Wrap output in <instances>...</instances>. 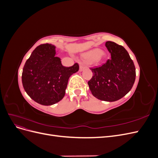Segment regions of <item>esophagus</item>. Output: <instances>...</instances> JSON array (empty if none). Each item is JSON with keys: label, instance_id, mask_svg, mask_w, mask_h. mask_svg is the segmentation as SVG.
I'll list each match as a JSON object with an SVG mask.
<instances>
[{"label": "esophagus", "instance_id": "esophagus-1", "mask_svg": "<svg viewBox=\"0 0 158 158\" xmlns=\"http://www.w3.org/2000/svg\"><path fill=\"white\" fill-rule=\"evenodd\" d=\"M85 68H86V66H85L84 63H80V71H82L84 70V69H85Z\"/></svg>", "mask_w": 158, "mask_h": 158}]
</instances>
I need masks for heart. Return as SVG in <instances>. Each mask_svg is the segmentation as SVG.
<instances>
[{"instance_id": "obj_1", "label": "heart", "mask_w": 158, "mask_h": 158, "mask_svg": "<svg viewBox=\"0 0 158 158\" xmlns=\"http://www.w3.org/2000/svg\"><path fill=\"white\" fill-rule=\"evenodd\" d=\"M103 54H102V51L98 49H95L89 51L85 55V57L89 60H95L97 59H100L102 57Z\"/></svg>"}]
</instances>
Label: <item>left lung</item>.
<instances>
[{
  "label": "left lung",
  "mask_w": 158,
  "mask_h": 158,
  "mask_svg": "<svg viewBox=\"0 0 158 158\" xmlns=\"http://www.w3.org/2000/svg\"><path fill=\"white\" fill-rule=\"evenodd\" d=\"M106 46L111 59L101 66L90 69L93 76L88 84L94 97L102 101L115 102L132 89L136 69L127 51L122 45L107 41Z\"/></svg>",
  "instance_id": "8db88e82"
}]
</instances>
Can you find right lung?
I'll return each mask as SVG.
<instances>
[{
  "mask_svg": "<svg viewBox=\"0 0 158 158\" xmlns=\"http://www.w3.org/2000/svg\"><path fill=\"white\" fill-rule=\"evenodd\" d=\"M55 47L44 44L32 52L23 68L22 81L27 94L44 106L53 105L63 99L70 76L78 72L76 63L70 67L55 56Z\"/></svg>",
  "mask_w": 158,
  "mask_h": 158,
  "instance_id": "add662e5",
  "label": "right lung"
}]
</instances>
